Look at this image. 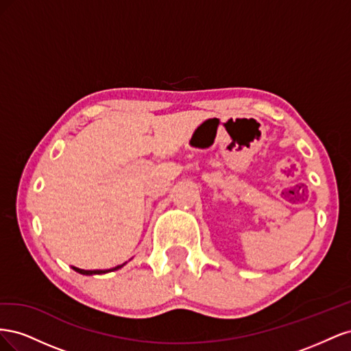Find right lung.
I'll list each match as a JSON object with an SVG mask.
<instances>
[{
	"label": "right lung",
	"mask_w": 351,
	"mask_h": 351,
	"mask_svg": "<svg viewBox=\"0 0 351 351\" xmlns=\"http://www.w3.org/2000/svg\"><path fill=\"white\" fill-rule=\"evenodd\" d=\"M125 263H123V265H119V267H115V268H111V269H93V271H84V269H80V268H76V267H71L74 271L76 272H79V274H82V275H99V274H107V272H111V271H117V269H120V268H123Z\"/></svg>",
	"instance_id": "add662e5"
}]
</instances>
